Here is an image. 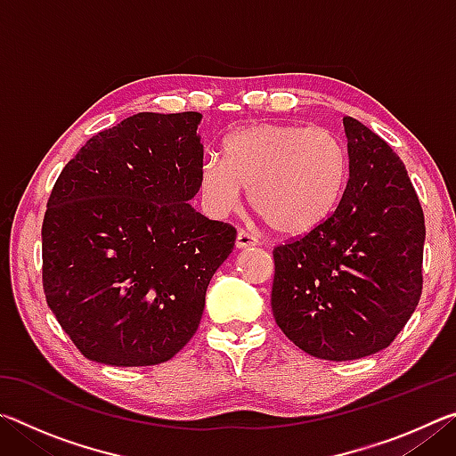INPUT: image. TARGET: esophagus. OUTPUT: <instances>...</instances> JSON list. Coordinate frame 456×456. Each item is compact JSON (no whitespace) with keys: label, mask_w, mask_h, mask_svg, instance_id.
I'll list each match as a JSON object with an SVG mask.
<instances>
[{"label":"esophagus","mask_w":456,"mask_h":456,"mask_svg":"<svg viewBox=\"0 0 456 456\" xmlns=\"http://www.w3.org/2000/svg\"><path fill=\"white\" fill-rule=\"evenodd\" d=\"M259 241L256 235H251L249 231H239L237 237H235V247L237 249H247V247H256Z\"/></svg>","instance_id":"1"}]
</instances>
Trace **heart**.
<instances>
[{
  "instance_id": "b5f03b06",
  "label": "heart",
  "mask_w": 456,
  "mask_h": 456,
  "mask_svg": "<svg viewBox=\"0 0 456 456\" xmlns=\"http://www.w3.org/2000/svg\"><path fill=\"white\" fill-rule=\"evenodd\" d=\"M348 183V151L322 126L267 122L237 130L225 157L207 154L200 191L215 213H229L251 189V205L281 235H304L336 211Z\"/></svg>"
}]
</instances>
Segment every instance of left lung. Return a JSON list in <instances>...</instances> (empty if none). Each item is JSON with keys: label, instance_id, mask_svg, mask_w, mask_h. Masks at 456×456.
I'll return each instance as SVG.
<instances>
[{"label": "left lung", "instance_id": "obj_1", "mask_svg": "<svg viewBox=\"0 0 456 456\" xmlns=\"http://www.w3.org/2000/svg\"><path fill=\"white\" fill-rule=\"evenodd\" d=\"M350 175L328 221L273 249L272 310L297 348L358 360L395 342L422 293L424 213L404 163L346 117Z\"/></svg>", "mask_w": 456, "mask_h": 456}]
</instances>
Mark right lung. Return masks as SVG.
<instances>
[{"mask_svg": "<svg viewBox=\"0 0 456 456\" xmlns=\"http://www.w3.org/2000/svg\"><path fill=\"white\" fill-rule=\"evenodd\" d=\"M199 112H138L82 146L42 223L45 302L84 358L154 366L195 336L237 231L197 213Z\"/></svg>", "mask_w": 456, "mask_h": 456, "instance_id": "right-lung-1", "label": "right lung"}]
</instances>
